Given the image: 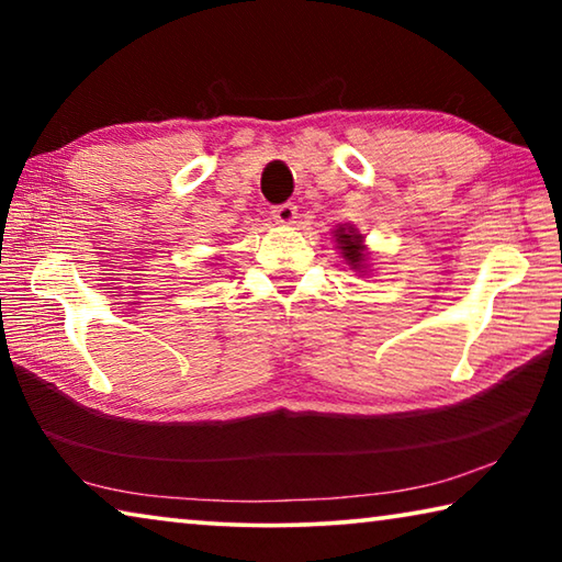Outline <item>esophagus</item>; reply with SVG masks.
<instances>
[{
  "mask_svg": "<svg viewBox=\"0 0 562 562\" xmlns=\"http://www.w3.org/2000/svg\"><path fill=\"white\" fill-rule=\"evenodd\" d=\"M272 217L282 225H292L294 217H297V205L294 203H282L272 207Z\"/></svg>",
  "mask_w": 562,
  "mask_h": 562,
  "instance_id": "34e87169",
  "label": "esophagus"
}]
</instances>
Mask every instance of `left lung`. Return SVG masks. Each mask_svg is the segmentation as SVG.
Wrapping results in <instances>:
<instances>
[{"label":"left lung","instance_id":"1","mask_svg":"<svg viewBox=\"0 0 562 562\" xmlns=\"http://www.w3.org/2000/svg\"><path fill=\"white\" fill-rule=\"evenodd\" d=\"M337 243L341 247L345 260H349V265H355V270L361 268V262H364V245H361V235L355 227H339Z\"/></svg>","mask_w":562,"mask_h":562}]
</instances>
